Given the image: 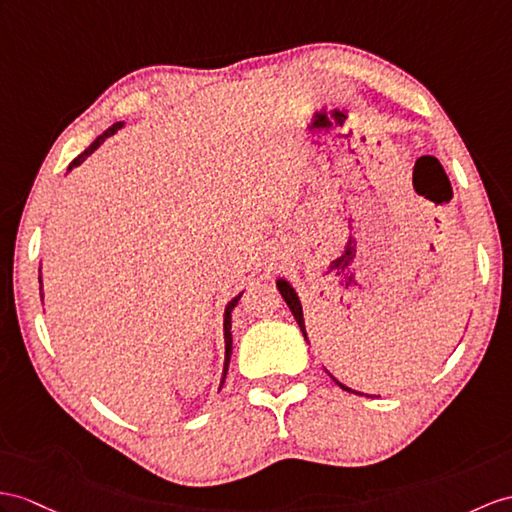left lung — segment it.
Returning a JSON list of instances; mask_svg holds the SVG:
<instances>
[{
	"instance_id": "left-lung-1",
	"label": "left lung",
	"mask_w": 512,
	"mask_h": 512,
	"mask_svg": "<svg viewBox=\"0 0 512 512\" xmlns=\"http://www.w3.org/2000/svg\"><path fill=\"white\" fill-rule=\"evenodd\" d=\"M276 286H278V291H280V295L284 297V302H286V306L291 308V313H293V317H295V321H297V326H299V330H302V334H304V339H306V343H308V334H306V326H304V313H302V302H299V297H297V293H295V289L293 286L286 282L284 278H280V280H276ZM328 371V369H326ZM328 376L341 386L343 391H350V393H358V391H354V389H350V386H345L343 382H339L336 380L332 373L328 371ZM358 395H365V393H358ZM369 397V395H367ZM373 397V395H371Z\"/></svg>"
}]
</instances>
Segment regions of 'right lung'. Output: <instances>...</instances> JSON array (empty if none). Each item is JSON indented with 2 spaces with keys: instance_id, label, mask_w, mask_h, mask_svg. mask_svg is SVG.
Returning <instances> with one entry per match:
<instances>
[{
  "instance_id": "1",
  "label": "right lung",
  "mask_w": 512,
  "mask_h": 512,
  "mask_svg": "<svg viewBox=\"0 0 512 512\" xmlns=\"http://www.w3.org/2000/svg\"><path fill=\"white\" fill-rule=\"evenodd\" d=\"M123 128V121H117V123H112V126L104 132V134H99L97 139L84 149V152L78 156V158H73L71 160V165H69V171L73 169V167H78V165H82V162L89 158L95 149L102 145L108 136H112L115 134L117 130H121ZM41 271V269H39ZM39 284H41V299H43V282H41V276H39ZM241 295H243V291L236 295V297H232L230 302H228V306H226V313H223V339H226V360H223V378H221V384H223V380H226V373H228V365H230V356H232V310H234V306L239 304V299H241Z\"/></svg>"
}]
</instances>
